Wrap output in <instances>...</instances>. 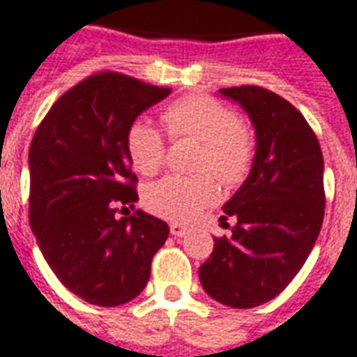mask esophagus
<instances>
[{
  "mask_svg": "<svg viewBox=\"0 0 357 357\" xmlns=\"http://www.w3.org/2000/svg\"><path fill=\"white\" fill-rule=\"evenodd\" d=\"M169 229H171V234H173V236H176V238H183V236H186V234H188V229H186V227H183L181 223H171V227H169Z\"/></svg>",
  "mask_w": 357,
  "mask_h": 357,
  "instance_id": "esophagus-1",
  "label": "esophagus"
}]
</instances>
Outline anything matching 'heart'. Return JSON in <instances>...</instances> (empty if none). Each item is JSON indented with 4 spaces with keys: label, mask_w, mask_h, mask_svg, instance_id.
<instances>
[{
    "label": "heart",
    "mask_w": 357,
    "mask_h": 357,
    "mask_svg": "<svg viewBox=\"0 0 357 357\" xmlns=\"http://www.w3.org/2000/svg\"><path fill=\"white\" fill-rule=\"evenodd\" d=\"M167 132L174 140L188 138L199 144L198 173H211L219 183L238 186L254 163V136L225 103L204 93L184 96L163 111ZM125 150L132 167L142 174H155L165 159V142L148 121H134L125 134ZM211 176L169 174L144 192V206L169 221L188 223L217 199Z\"/></svg>",
    "instance_id": "obj_1"
}]
</instances>
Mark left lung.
Instances as JSON below:
<instances>
[{
	"instance_id": "obj_1",
	"label": "left lung",
	"mask_w": 357,
	"mask_h": 357,
	"mask_svg": "<svg viewBox=\"0 0 357 357\" xmlns=\"http://www.w3.org/2000/svg\"><path fill=\"white\" fill-rule=\"evenodd\" d=\"M219 92L246 109L257 150L246 183L223 207V219H236L232 234L213 238V252L198 273L213 300L246 310L280 294L319 236L323 153L312 126L284 98L261 86Z\"/></svg>"
}]
</instances>
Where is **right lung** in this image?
I'll use <instances>...</instances> for the list:
<instances>
[{
    "instance_id": "1",
    "label": "right lung",
    "mask_w": 357,
    "mask_h": 357,
    "mask_svg": "<svg viewBox=\"0 0 357 357\" xmlns=\"http://www.w3.org/2000/svg\"><path fill=\"white\" fill-rule=\"evenodd\" d=\"M169 93L96 73L53 103L32 138L30 227L55 277L88 304L113 307L140 294L169 236L165 221L130 213L138 178L125 150L134 119Z\"/></svg>"
}]
</instances>
